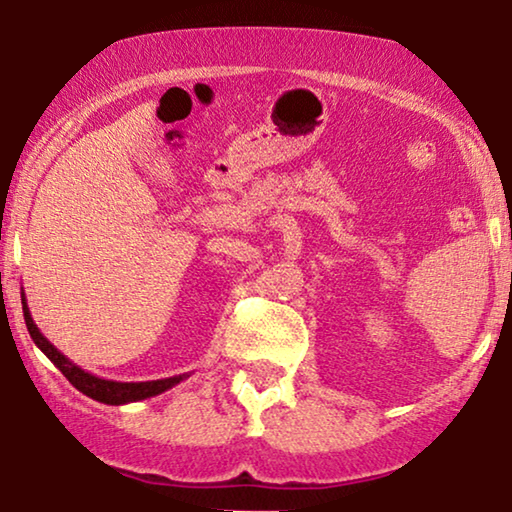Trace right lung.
Listing matches in <instances>:
<instances>
[{
    "label": "right lung",
    "mask_w": 512,
    "mask_h": 512,
    "mask_svg": "<svg viewBox=\"0 0 512 512\" xmlns=\"http://www.w3.org/2000/svg\"><path fill=\"white\" fill-rule=\"evenodd\" d=\"M22 298V314H25V323H27V330H29V337L34 339V344L41 348L43 353H46V358L53 362V365L62 372L73 388L83 392V395L96 399V402L101 404H110V406H122V404H131V402H140V399H147V397H157L161 392H166L173 388L184 379H189V372L187 374H177V376H170V379H157V381H138V383H122V381H110V379H101V376H94L90 372H85V369H80L78 365H73V362L66 358L62 351H57V348L48 342L46 337H43V332L36 328L32 314H29V307H27V300H25V291L20 293Z\"/></svg>",
    "instance_id": "obj_1"
}]
</instances>
